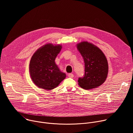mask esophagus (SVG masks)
Instances as JSON below:
<instances>
[{
	"mask_svg": "<svg viewBox=\"0 0 133 133\" xmlns=\"http://www.w3.org/2000/svg\"><path fill=\"white\" fill-rule=\"evenodd\" d=\"M68 77H69V78H73L74 77V74H68Z\"/></svg>",
	"mask_w": 133,
	"mask_h": 133,
	"instance_id": "obj_1",
	"label": "esophagus"
}]
</instances>
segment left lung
I'll return each mask as SVG.
<instances>
[{"mask_svg":"<svg viewBox=\"0 0 133 133\" xmlns=\"http://www.w3.org/2000/svg\"><path fill=\"white\" fill-rule=\"evenodd\" d=\"M76 46L85 63V75L78 78V85L87 90L98 87L105 82L108 75L105 55L97 46L88 42H82Z\"/></svg>","mask_w":133,"mask_h":133,"instance_id":"8db88e82","label":"left lung"}]
</instances>
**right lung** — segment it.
<instances>
[{
    "label": "right lung",
    "mask_w": 133,
    "mask_h": 133,
    "mask_svg": "<svg viewBox=\"0 0 133 133\" xmlns=\"http://www.w3.org/2000/svg\"><path fill=\"white\" fill-rule=\"evenodd\" d=\"M62 48L61 45L49 43L33 54L29 63V73L37 87L50 90L57 87L66 78V74L60 70L55 62Z\"/></svg>",
    "instance_id": "add662e5"
}]
</instances>
